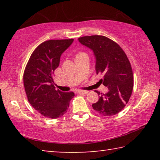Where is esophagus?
Instances as JSON below:
<instances>
[{
    "label": "esophagus",
    "instance_id": "esophagus-1",
    "mask_svg": "<svg viewBox=\"0 0 160 160\" xmlns=\"http://www.w3.org/2000/svg\"><path fill=\"white\" fill-rule=\"evenodd\" d=\"M89 91H87V90H79L78 91V93L79 94H88Z\"/></svg>",
    "mask_w": 160,
    "mask_h": 160
}]
</instances>
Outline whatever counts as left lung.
<instances>
[{
	"label": "left lung",
	"instance_id": "left-lung-1",
	"mask_svg": "<svg viewBox=\"0 0 160 160\" xmlns=\"http://www.w3.org/2000/svg\"><path fill=\"white\" fill-rule=\"evenodd\" d=\"M78 40L93 51L97 74L104 75L99 82L109 89L105 94L96 90L99 101L92 106L104 116L117 114L128 102L133 89L132 70L126 53L117 43L102 35L85 36Z\"/></svg>",
	"mask_w": 160,
	"mask_h": 160
}]
</instances>
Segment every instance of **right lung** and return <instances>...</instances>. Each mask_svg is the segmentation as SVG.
Returning <instances> with one entry per match:
<instances>
[{"mask_svg":"<svg viewBox=\"0 0 160 160\" xmlns=\"http://www.w3.org/2000/svg\"><path fill=\"white\" fill-rule=\"evenodd\" d=\"M73 39H51L35 48L27 63L23 82L28 99L35 110L45 117L58 118L67 112L74 92H63L54 87V70L63 52Z\"/></svg>","mask_w":160,"mask_h":160,"instance_id":"obj_1","label":"right lung"}]
</instances>
